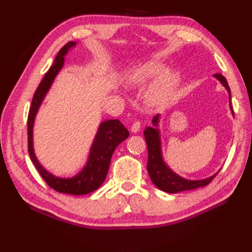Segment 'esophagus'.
<instances>
[{
  "mask_svg": "<svg viewBox=\"0 0 252 252\" xmlns=\"http://www.w3.org/2000/svg\"><path fill=\"white\" fill-rule=\"evenodd\" d=\"M140 129H141V122L137 121V120L133 122V125L131 126V131L133 133H136L137 131H140Z\"/></svg>",
  "mask_w": 252,
  "mask_h": 252,
  "instance_id": "esophagus-1",
  "label": "esophagus"
}]
</instances>
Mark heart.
<instances>
[{
  "instance_id": "1",
  "label": "heart",
  "mask_w": 252,
  "mask_h": 252,
  "mask_svg": "<svg viewBox=\"0 0 252 252\" xmlns=\"http://www.w3.org/2000/svg\"><path fill=\"white\" fill-rule=\"evenodd\" d=\"M162 72V67L158 63H146V65L134 68L127 76V82L133 87H144L157 78ZM175 74H162L147 92V100L152 105H160L167 101L172 94L176 85Z\"/></svg>"
}]
</instances>
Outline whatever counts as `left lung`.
I'll use <instances>...</instances> for the list:
<instances>
[{"label": "left lung", "instance_id": "left-lung-1", "mask_svg": "<svg viewBox=\"0 0 252 252\" xmlns=\"http://www.w3.org/2000/svg\"><path fill=\"white\" fill-rule=\"evenodd\" d=\"M215 77L220 80L221 83L226 88L229 94V99H231V90H229L228 83L226 79L224 78L221 73H216ZM232 109V105H231ZM234 115V110L232 109ZM158 116H155L153 118V125L154 127L148 126L144 131V135H145V140L147 143L148 148V161H147V171L148 174L151 176L152 182L156 185L159 189L163 191L171 192V194H175V192L183 191V190H189L195 189L198 187L207 186L210 182L216 178L217 174L210 178L200 180V181H189L185 179L180 178L179 175L173 173L167 165L164 164L162 157H161V149H160V137H159V131L156 126H158Z\"/></svg>", "mask_w": 252, "mask_h": 252}]
</instances>
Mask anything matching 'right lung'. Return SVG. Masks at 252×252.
<instances>
[{
    "instance_id": "1",
    "label": "right lung",
    "mask_w": 252,
    "mask_h": 252,
    "mask_svg": "<svg viewBox=\"0 0 252 252\" xmlns=\"http://www.w3.org/2000/svg\"><path fill=\"white\" fill-rule=\"evenodd\" d=\"M73 45H76V42L70 41L62 47L55 58L54 63L45 73L44 78L42 79L39 87L35 90L28 115V152L31 161L33 162L37 172L51 189L58 192H63V194L85 195L97 189L104 183L107 173H108L112 154H114L116 147L129 136V131L119 120H107L100 123L98 132L95 136L92 148H91L87 165L81 172L72 179L56 178L47 172L37 161L33 153V146H32V127H33L36 111L52 82L54 81L56 74L63 65V56Z\"/></svg>"
}]
</instances>
